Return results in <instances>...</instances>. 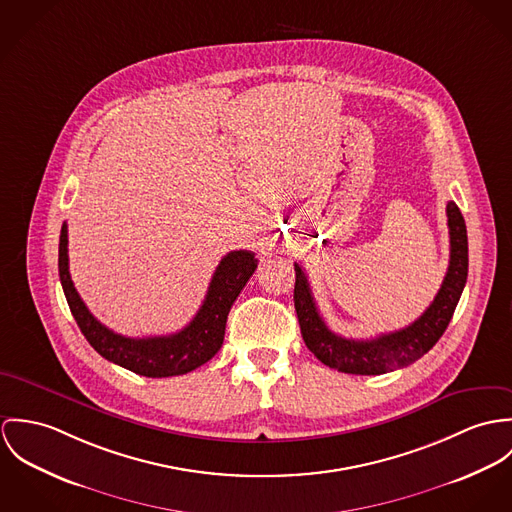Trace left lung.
<instances>
[{
    "label": "left lung",
    "mask_w": 512,
    "mask_h": 512,
    "mask_svg": "<svg viewBox=\"0 0 512 512\" xmlns=\"http://www.w3.org/2000/svg\"><path fill=\"white\" fill-rule=\"evenodd\" d=\"M446 214L450 228V265L434 302L410 326L381 334L373 340H347L336 336L316 308L310 283L302 267L294 263V308L300 332L306 347L324 365L351 375H383L414 363L442 338L463 292L469 265L467 229L455 202H448Z\"/></svg>",
    "instance_id": "left-lung-1"
}]
</instances>
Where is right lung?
<instances>
[{
	"mask_svg": "<svg viewBox=\"0 0 512 512\" xmlns=\"http://www.w3.org/2000/svg\"><path fill=\"white\" fill-rule=\"evenodd\" d=\"M255 269V253L231 251L216 267L206 298L186 328L171 336L125 338L98 322L76 292L68 271V228L62 224L60 229L58 275L80 332L102 357L143 377L184 375L210 361L224 343L231 304Z\"/></svg>",
	"mask_w": 512,
	"mask_h": 512,
	"instance_id": "add662e5",
	"label": "right lung"
}]
</instances>
